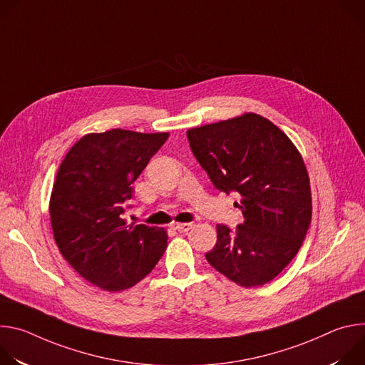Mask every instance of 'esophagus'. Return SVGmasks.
I'll list each match as a JSON object with an SVG mask.
<instances>
[{
    "mask_svg": "<svg viewBox=\"0 0 365 365\" xmlns=\"http://www.w3.org/2000/svg\"><path fill=\"white\" fill-rule=\"evenodd\" d=\"M192 225L193 224H190V222H175L172 227L175 230H178L179 232H186V231H189L192 228Z\"/></svg>",
    "mask_w": 365,
    "mask_h": 365,
    "instance_id": "esophagus-1",
    "label": "esophagus"
}]
</instances>
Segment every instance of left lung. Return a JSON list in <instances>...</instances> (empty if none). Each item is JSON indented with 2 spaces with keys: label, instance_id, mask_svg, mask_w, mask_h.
Segmentation results:
<instances>
[{
  "label": "left lung",
  "instance_id": "8db88e82",
  "mask_svg": "<svg viewBox=\"0 0 365 365\" xmlns=\"http://www.w3.org/2000/svg\"><path fill=\"white\" fill-rule=\"evenodd\" d=\"M190 150L214 186L237 192L244 222L217 225V244L205 257L234 283L273 280L297 254L312 218L306 166L290 138L258 114L186 131Z\"/></svg>",
  "mask_w": 365,
  "mask_h": 365
}]
</instances>
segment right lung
Here are the masks:
<instances>
[{
	"instance_id": "1",
	"label": "right lung",
	"mask_w": 365,
	"mask_h": 365,
	"mask_svg": "<svg viewBox=\"0 0 365 365\" xmlns=\"http://www.w3.org/2000/svg\"><path fill=\"white\" fill-rule=\"evenodd\" d=\"M169 133L110 130L83 135L66 154L50 196L55 241L89 283L121 292L143 280L166 247L163 228L127 225L124 203L133 183Z\"/></svg>"
}]
</instances>
